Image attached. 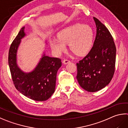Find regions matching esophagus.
Instances as JSON below:
<instances>
[{
    "instance_id": "obj_1",
    "label": "esophagus",
    "mask_w": 128,
    "mask_h": 128,
    "mask_svg": "<svg viewBox=\"0 0 128 128\" xmlns=\"http://www.w3.org/2000/svg\"><path fill=\"white\" fill-rule=\"evenodd\" d=\"M70 62V60H69L68 59H64L63 60V62H63L64 64H67L69 63V62Z\"/></svg>"
}]
</instances>
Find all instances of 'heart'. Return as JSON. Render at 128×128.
<instances>
[{
  "mask_svg": "<svg viewBox=\"0 0 128 128\" xmlns=\"http://www.w3.org/2000/svg\"><path fill=\"white\" fill-rule=\"evenodd\" d=\"M58 38L50 40V45L56 55H61L66 50V44L76 54L83 55L89 52L94 41V32L88 24H76L64 28L58 32Z\"/></svg>",
  "mask_w": 128,
  "mask_h": 128,
  "instance_id": "b5f03b06",
  "label": "heart"
}]
</instances>
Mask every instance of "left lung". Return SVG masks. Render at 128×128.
Segmentation results:
<instances>
[{
	"mask_svg": "<svg viewBox=\"0 0 128 128\" xmlns=\"http://www.w3.org/2000/svg\"><path fill=\"white\" fill-rule=\"evenodd\" d=\"M96 38L88 54L76 63L77 80L88 92L101 90L109 84L115 72L116 47L112 36L105 26L94 17Z\"/></svg>",
	"mask_w": 128,
	"mask_h": 128,
	"instance_id": "obj_1",
	"label": "left lung"
}]
</instances>
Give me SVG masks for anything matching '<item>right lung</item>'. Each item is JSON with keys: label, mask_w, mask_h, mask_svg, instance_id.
<instances>
[{"label": "right lung", "mask_w": 128, "mask_h": 128, "mask_svg": "<svg viewBox=\"0 0 128 128\" xmlns=\"http://www.w3.org/2000/svg\"><path fill=\"white\" fill-rule=\"evenodd\" d=\"M25 36L24 27L9 48L8 64L13 82L16 89L28 98L46 101L55 91L56 74L62 66L61 59L46 56L44 53L34 70L29 73L23 72L17 63V52L21 39Z\"/></svg>", "instance_id": "right-lung-1"}]
</instances>
